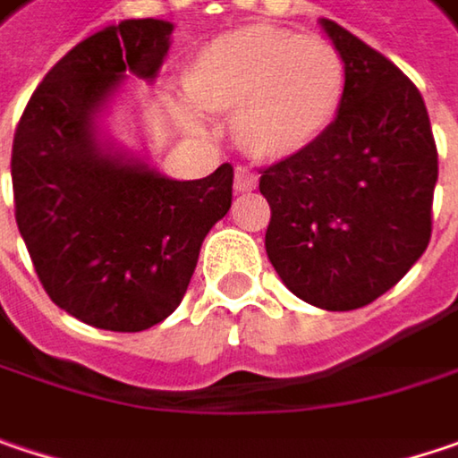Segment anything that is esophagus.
<instances>
[{
  "instance_id": "1",
  "label": "esophagus",
  "mask_w": 458,
  "mask_h": 458,
  "mask_svg": "<svg viewBox=\"0 0 458 458\" xmlns=\"http://www.w3.org/2000/svg\"><path fill=\"white\" fill-rule=\"evenodd\" d=\"M258 187V174L247 166H237L234 172V190L237 192H252Z\"/></svg>"
}]
</instances>
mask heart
<instances>
[{
	"label": "heart",
	"instance_id": "heart-1",
	"mask_svg": "<svg viewBox=\"0 0 458 458\" xmlns=\"http://www.w3.org/2000/svg\"><path fill=\"white\" fill-rule=\"evenodd\" d=\"M344 85L342 54L328 41L278 25H245L195 56L177 114L190 130L206 132L208 112L237 108V143L255 158L284 161L328 132Z\"/></svg>",
	"mask_w": 458,
	"mask_h": 458
}]
</instances>
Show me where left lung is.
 Returning <instances> with one entry per match:
<instances>
[{"label": "left lung", "mask_w": 458, "mask_h": 458, "mask_svg": "<svg viewBox=\"0 0 458 458\" xmlns=\"http://www.w3.org/2000/svg\"><path fill=\"white\" fill-rule=\"evenodd\" d=\"M346 85L328 132L268 166L266 252L292 294L320 310H357L388 292L430 242L438 150L414 82L320 17Z\"/></svg>", "instance_id": "8db88e82"}]
</instances>
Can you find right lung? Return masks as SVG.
<instances>
[{"label": "right lung", "instance_id": "right-lung-1", "mask_svg": "<svg viewBox=\"0 0 458 458\" xmlns=\"http://www.w3.org/2000/svg\"><path fill=\"white\" fill-rule=\"evenodd\" d=\"M169 20H122L67 51L30 96L13 143L15 218L54 305L104 331H146L180 308L200 245L232 208V164L161 174L109 132L124 82H153Z\"/></svg>", "mask_w": 458, "mask_h": 458}]
</instances>
